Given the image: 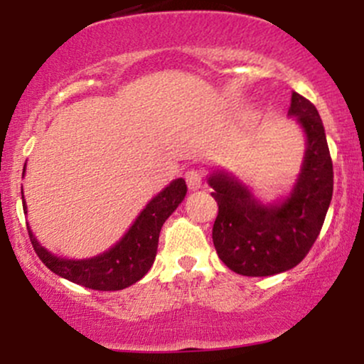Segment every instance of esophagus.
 I'll return each mask as SVG.
<instances>
[{"label": "esophagus", "instance_id": "esophagus-1", "mask_svg": "<svg viewBox=\"0 0 364 364\" xmlns=\"http://www.w3.org/2000/svg\"><path fill=\"white\" fill-rule=\"evenodd\" d=\"M185 179H186V185L190 190H200L202 188V174L198 173L196 169H190L188 173L185 174Z\"/></svg>", "mask_w": 364, "mask_h": 364}]
</instances>
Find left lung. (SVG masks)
<instances>
[{"instance_id": "obj_1", "label": "left lung", "mask_w": 364, "mask_h": 364, "mask_svg": "<svg viewBox=\"0 0 364 364\" xmlns=\"http://www.w3.org/2000/svg\"><path fill=\"white\" fill-rule=\"evenodd\" d=\"M289 116L306 135L298 181L282 202L263 205L236 178L214 173L217 212L212 240L217 255L232 272L267 277L298 265L320 235L333 191V168L323 123L313 104L292 92Z\"/></svg>"}]
</instances>
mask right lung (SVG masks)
Returning <instances> with one entry per match:
<instances>
[{"mask_svg": "<svg viewBox=\"0 0 364 364\" xmlns=\"http://www.w3.org/2000/svg\"><path fill=\"white\" fill-rule=\"evenodd\" d=\"M185 195V179H174L169 186H166L161 193L150 200L147 207L140 212L135 223L118 243L107 252L94 258H87V260H68V258H60L48 252L44 246L37 243L27 224L28 237H31L37 257L43 260L49 270H53L60 277L80 284L89 289L119 291L140 281L149 272L156 260L162 224L176 210ZM23 212H27L25 200Z\"/></svg>", "mask_w": 364, "mask_h": 364, "instance_id": "obj_1", "label": "right lung"}]
</instances>
